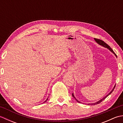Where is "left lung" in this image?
<instances>
[{"mask_svg":"<svg viewBox=\"0 0 123 123\" xmlns=\"http://www.w3.org/2000/svg\"><path fill=\"white\" fill-rule=\"evenodd\" d=\"M94 40H95V41L98 44H99V45H101V46H102L104 47V48H107V49H108L109 51H111V52H112V53H113L115 55V56L117 57V55H116V54L115 53V52L113 51V49H111V48L110 46H109L108 45V44H107L105 42H104L103 41L99 40V39H97V38H94ZM115 86H116V85H115V86L114 87V88H113V89H112V90H111V92H109V93L108 94V95H107L106 96L104 97V98H103L102 99H101L100 100H99V101L96 102V103H91V104H88V105H97V104H99L100 103H101V102L102 101L104 100V99H105L106 97H108L109 95H110V94H111V93H112V92H113V90H114L115 87ZM72 96L73 97H74V98L75 99V100H76V101H77V102H78V103H81L80 101H79V100H78L76 98H75V97L74 96V93H72Z\"/></svg>","mask_w":123,"mask_h":123,"instance_id":"8db88e82","label":"left lung"}]
</instances>
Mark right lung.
Segmentation results:
<instances>
[{
    "label": "right lung",
    "mask_w": 123,
    "mask_h": 123,
    "mask_svg": "<svg viewBox=\"0 0 123 123\" xmlns=\"http://www.w3.org/2000/svg\"><path fill=\"white\" fill-rule=\"evenodd\" d=\"M48 98H49V97H48ZM48 98H47V99H46V100H45V101H44L43 102V103H45V102H46V101L48 100Z\"/></svg>",
    "instance_id": "obj_1"
}]
</instances>
